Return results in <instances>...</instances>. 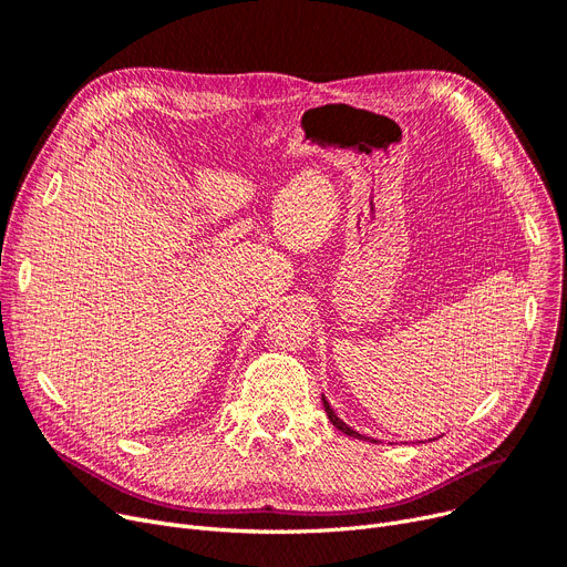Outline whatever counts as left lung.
Listing matches in <instances>:
<instances>
[{
  "instance_id": "left-lung-1",
  "label": "left lung",
  "mask_w": 567,
  "mask_h": 567,
  "mask_svg": "<svg viewBox=\"0 0 567 567\" xmlns=\"http://www.w3.org/2000/svg\"><path fill=\"white\" fill-rule=\"evenodd\" d=\"M322 406H326V413H328V417H330V422L339 429V431H343L346 436H353V439H360V441H371V439H367V436H362L360 431H355V429H350L341 417H337V413L332 411V406H330V401L322 396ZM431 441H436V439H431Z\"/></svg>"
}]
</instances>
